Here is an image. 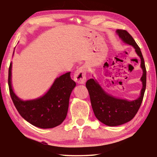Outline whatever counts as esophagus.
Segmentation results:
<instances>
[{"instance_id": "obj_1", "label": "esophagus", "mask_w": 157, "mask_h": 157, "mask_svg": "<svg viewBox=\"0 0 157 157\" xmlns=\"http://www.w3.org/2000/svg\"><path fill=\"white\" fill-rule=\"evenodd\" d=\"M86 66H81V67L77 69L75 74H74V79L79 84H84V82H86Z\"/></svg>"}]
</instances>
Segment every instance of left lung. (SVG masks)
Returning a JSON list of instances; mask_svg holds the SVG:
<instances>
[{
	"instance_id": "obj_1",
	"label": "left lung",
	"mask_w": 157,
	"mask_h": 157,
	"mask_svg": "<svg viewBox=\"0 0 157 157\" xmlns=\"http://www.w3.org/2000/svg\"><path fill=\"white\" fill-rule=\"evenodd\" d=\"M116 33L124 42L134 48L137 55L140 58V66L143 71L140 79L143 83V88L138 99L128 101L118 99L107 94L94 79L87 80L86 86L88 89L92 109L95 117L101 123L111 127L124 124L134 118L141 105L146 88V68L139 46L127 31L118 29Z\"/></svg>"
}]
</instances>
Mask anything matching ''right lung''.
I'll list each match as a JSON object with an SVG mask.
<instances>
[{"label": "right lung", "mask_w": 157, "mask_h": 157, "mask_svg": "<svg viewBox=\"0 0 157 157\" xmlns=\"http://www.w3.org/2000/svg\"><path fill=\"white\" fill-rule=\"evenodd\" d=\"M11 70L10 63L8 72L10 94L20 115L28 123L40 128H53L59 125L67 115L69 98L76 85L71 78V72L55 79L51 88L44 96L33 100L23 101L12 90Z\"/></svg>", "instance_id": "right-lung-1"}]
</instances>
